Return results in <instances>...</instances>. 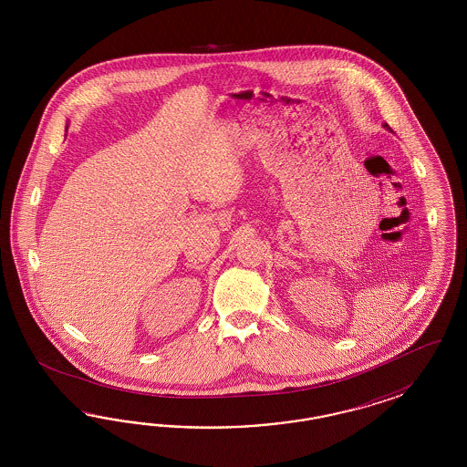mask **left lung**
<instances>
[{"label":"left lung","instance_id":"left-lung-1","mask_svg":"<svg viewBox=\"0 0 467 467\" xmlns=\"http://www.w3.org/2000/svg\"><path fill=\"white\" fill-rule=\"evenodd\" d=\"M385 128H387V130H392V128L389 127V125H387V123H385Z\"/></svg>","mask_w":467,"mask_h":467}]
</instances>
